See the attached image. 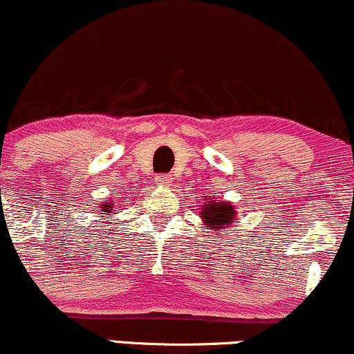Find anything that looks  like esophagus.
Returning <instances> with one entry per match:
<instances>
[{
    "mask_svg": "<svg viewBox=\"0 0 354 354\" xmlns=\"http://www.w3.org/2000/svg\"><path fill=\"white\" fill-rule=\"evenodd\" d=\"M169 183H171V176L169 174H160V176H156L158 186H168Z\"/></svg>",
    "mask_w": 354,
    "mask_h": 354,
    "instance_id": "34e87169",
    "label": "esophagus"
}]
</instances>
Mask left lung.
Returning a JSON list of instances; mask_svg holds the SVG:
<instances>
[{
	"mask_svg": "<svg viewBox=\"0 0 354 354\" xmlns=\"http://www.w3.org/2000/svg\"><path fill=\"white\" fill-rule=\"evenodd\" d=\"M201 206L200 218L203 219V225H205L206 230L216 231L219 236H221V233L228 231L233 226V223H238L234 219L236 218V209H234L233 203L209 198V201H205V205Z\"/></svg>",
	"mask_w": 354,
	"mask_h": 354,
	"instance_id": "1",
	"label": "left lung"
}]
</instances>
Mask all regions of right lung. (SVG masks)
<instances>
[{
	"mask_svg": "<svg viewBox=\"0 0 354 354\" xmlns=\"http://www.w3.org/2000/svg\"><path fill=\"white\" fill-rule=\"evenodd\" d=\"M98 211H100V216L101 218H104V216H106V223L109 225V221H111V218H113V211H115V205H113V201L111 200H104L103 203H101V205L98 206Z\"/></svg>",
	"mask_w": 354,
	"mask_h": 354,
	"instance_id": "add662e5",
	"label": "right lung"
}]
</instances>
